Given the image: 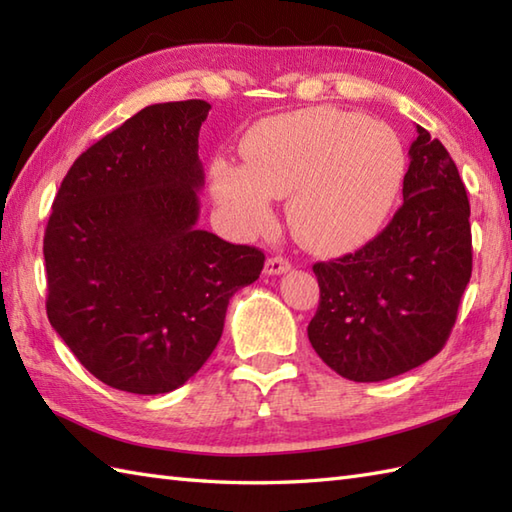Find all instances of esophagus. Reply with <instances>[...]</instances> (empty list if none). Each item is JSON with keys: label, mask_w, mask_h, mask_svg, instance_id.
I'll return each mask as SVG.
<instances>
[{"label": "esophagus", "mask_w": 512, "mask_h": 512, "mask_svg": "<svg viewBox=\"0 0 512 512\" xmlns=\"http://www.w3.org/2000/svg\"><path fill=\"white\" fill-rule=\"evenodd\" d=\"M290 270V262L284 257H270L266 259V266H264V273L266 275H284Z\"/></svg>", "instance_id": "esophagus-1"}]
</instances>
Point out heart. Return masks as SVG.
Here are the masks:
<instances>
[{"instance_id":"1","label":"heart","mask_w":512,"mask_h":512,"mask_svg":"<svg viewBox=\"0 0 512 512\" xmlns=\"http://www.w3.org/2000/svg\"><path fill=\"white\" fill-rule=\"evenodd\" d=\"M244 167L217 160V202L244 233L273 222V198H288V222L314 253L363 246L383 226L405 173V151L389 125L334 107L279 114L242 143Z\"/></svg>"}]
</instances>
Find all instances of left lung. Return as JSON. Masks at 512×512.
<instances>
[{
  "instance_id": "left-lung-1",
  "label": "left lung",
  "mask_w": 512,
  "mask_h": 512,
  "mask_svg": "<svg viewBox=\"0 0 512 512\" xmlns=\"http://www.w3.org/2000/svg\"><path fill=\"white\" fill-rule=\"evenodd\" d=\"M402 206L356 253L314 264L319 308L308 339L354 383L427 363L447 343L471 279V206L449 151L416 125Z\"/></svg>"
}]
</instances>
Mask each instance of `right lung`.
<instances>
[{
  "label": "right lung",
  "mask_w": 512,
  "mask_h": 512,
  "mask_svg": "<svg viewBox=\"0 0 512 512\" xmlns=\"http://www.w3.org/2000/svg\"><path fill=\"white\" fill-rule=\"evenodd\" d=\"M206 101L156 103L63 178L43 237L50 325L101 383L167 394L220 341L228 299L264 253L198 228Z\"/></svg>",
  "instance_id": "obj_1"
}]
</instances>
